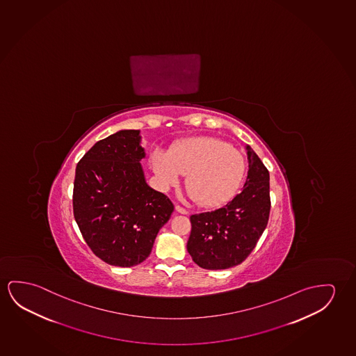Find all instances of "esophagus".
Here are the masks:
<instances>
[{
	"instance_id": "1",
	"label": "esophagus",
	"mask_w": 356,
	"mask_h": 356,
	"mask_svg": "<svg viewBox=\"0 0 356 356\" xmlns=\"http://www.w3.org/2000/svg\"><path fill=\"white\" fill-rule=\"evenodd\" d=\"M176 212H179V213L181 214H188V211L187 209H185L184 207H181V206H175Z\"/></svg>"
}]
</instances>
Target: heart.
<instances>
[{
	"mask_svg": "<svg viewBox=\"0 0 356 356\" xmlns=\"http://www.w3.org/2000/svg\"><path fill=\"white\" fill-rule=\"evenodd\" d=\"M152 168L164 187L175 186L186 175L188 196L201 207H218L228 202L241 186L245 172L243 154L222 139L188 138L170 149L156 150Z\"/></svg>",
	"mask_w": 356,
	"mask_h": 356,
	"instance_id": "heart-1",
	"label": "heart"
}]
</instances>
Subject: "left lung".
<instances>
[{
    "instance_id": "8db88e82",
    "label": "left lung",
    "mask_w": 356,
    "mask_h": 356,
    "mask_svg": "<svg viewBox=\"0 0 356 356\" xmlns=\"http://www.w3.org/2000/svg\"><path fill=\"white\" fill-rule=\"evenodd\" d=\"M249 170L241 193L212 212L192 214L187 252L200 268L225 270L243 263L268 225L270 175L246 145Z\"/></svg>"
}]
</instances>
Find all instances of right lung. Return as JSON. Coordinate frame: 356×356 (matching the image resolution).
<instances>
[{
    "label": "right lung",
    "instance_id": "obj_1",
    "mask_svg": "<svg viewBox=\"0 0 356 356\" xmlns=\"http://www.w3.org/2000/svg\"><path fill=\"white\" fill-rule=\"evenodd\" d=\"M140 131L123 129L96 143L77 163L74 217L82 236L104 263L131 268L153 249L174 204L148 186L140 160Z\"/></svg>",
    "mask_w": 356,
    "mask_h": 356
}]
</instances>
